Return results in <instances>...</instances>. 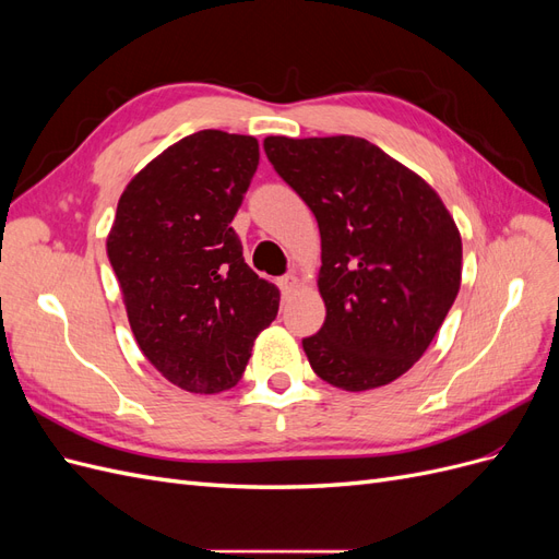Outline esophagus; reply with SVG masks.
Returning <instances> with one entry per match:
<instances>
[{
	"label": "esophagus",
	"instance_id": "1",
	"mask_svg": "<svg viewBox=\"0 0 559 559\" xmlns=\"http://www.w3.org/2000/svg\"><path fill=\"white\" fill-rule=\"evenodd\" d=\"M280 289H282L284 296L294 294V292L298 289V277H296V275H284V277L280 280Z\"/></svg>",
	"mask_w": 559,
	"mask_h": 559
}]
</instances>
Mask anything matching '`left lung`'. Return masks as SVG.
<instances>
[{
  "mask_svg": "<svg viewBox=\"0 0 559 559\" xmlns=\"http://www.w3.org/2000/svg\"><path fill=\"white\" fill-rule=\"evenodd\" d=\"M277 175L321 235L326 306L302 341L314 373L345 392L384 386L431 345L462 284V235L431 186L368 140L265 138Z\"/></svg>",
  "mask_w": 559,
  "mask_h": 559,
  "instance_id": "1",
  "label": "left lung"
}]
</instances>
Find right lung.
Instances as JSON below:
<instances>
[{
  "instance_id": "add662e5",
  "label": "right lung",
  "mask_w": 559,
  "mask_h": 559,
  "mask_svg": "<svg viewBox=\"0 0 559 559\" xmlns=\"http://www.w3.org/2000/svg\"><path fill=\"white\" fill-rule=\"evenodd\" d=\"M259 165L249 134L200 130L130 179L107 238L130 329L158 373L191 394L240 382L280 289L230 228Z\"/></svg>"
}]
</instances>
